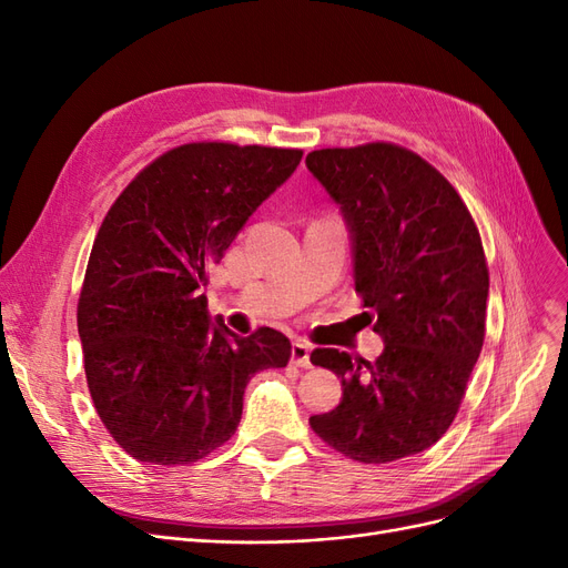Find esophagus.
I'll list each match as a JSON object with an SVG mask.
<instances>
[{"instance_id": "1", "label": "esophagus", "mask_w": 568, "mask_h": 568, "mask_svg": "<svg viewBox=\"0 0 568 568\" xmlns=\"http://www.w3.org/2000/svg\"><path fill=\"white\" fill-rule=\"evenodd\" d=\"M291 364H296L301 368H310L312 362H310V345L303 343V341H296L291 345Z\"/></svg>"}]
</instances>
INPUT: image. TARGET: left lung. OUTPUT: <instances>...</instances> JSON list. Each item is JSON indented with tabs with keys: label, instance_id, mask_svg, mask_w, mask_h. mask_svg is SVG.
Listing matches in <instances>:
<instances>
[{
	"label": "left lung",
	"instance_id": "left-lung-1",
	"mask_svg": "<svg viewBox=\"0 0 568 568\" xmlns=\"http://www.w3.org/2000/svg\"><path fill=\"white\" fill-rule=\"evenodd\" d=\"M307 171L345 221L352 277L383 338L376 362L315 349L341 404L310 425L359 463L425 452L454 423L479 359L488 270L470 211L444 175L389 143L315 150Z\"/></svg>",
	"mask_w": 568,
	"mask_h": 568
}]
</instances>
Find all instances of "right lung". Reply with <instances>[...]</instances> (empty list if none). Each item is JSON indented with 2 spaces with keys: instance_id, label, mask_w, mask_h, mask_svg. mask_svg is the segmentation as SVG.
Listing matches in <instances>:
<instances>
[{
  "instance_id": "right-lung-1",
  "label": "right lung",
  "mask_w": 568,
  "mask_h": 568,
  "mask_svg": "<svg viewBox=\"0 0 568 568\" xmlns=\"http://www.w3.org/2000/svg\"><path fill=\"white\" fill-rule=\"evenodd\" d=\"M301 150L190 143L143 169L98 230L77 331L93 406L124 452L150 465H187L225 444L244 389L282 368L291 343L275 328L251 336L211 322L209 270Z\"/></svg>"
}]
</instances>
